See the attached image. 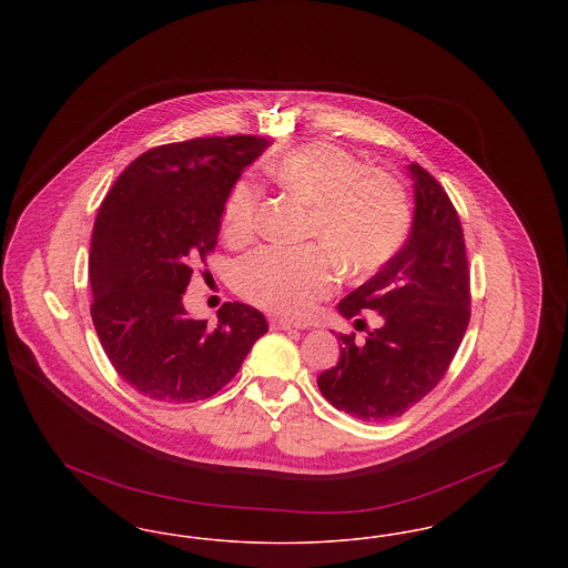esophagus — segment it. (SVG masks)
Instances as JSON below:
<instances>
[{
    "label": "esophagus",
    "instance_id": "1",
    "mask_svg": "<svg viewBox=\"0 0 568 568\" xmlns=\"http://www.w3.org/2000/svg\"><path fill=\"white\" fill-rule=\"evenodd\" d=\"M272 329H294L296 324H292V322H287V320H272L271 322Z\"/></svg>",
    "mask_w": 568,
    "mask_h": 568
}]
</instances>
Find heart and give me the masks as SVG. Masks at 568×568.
Returning <instances> with one entry per match:
<instances>
[{
	"label": "heart",
	"mask_w": 568,
	"mask_h": 568,
	"mask_svg": "<svg viewBox=\"0 0 568 568\" xmlns=\"http://www.w3.org/2000/svg\"><path fill=\"white\" fill-rule=\"evenodd\" d=\"M268 172L311 206L306 234L324 246H264L248 255L239 266V290L246 300L285 317H308L334 290L336 262L352 276H368L405 243L410 225L405 190L349 151L311 142L281 155ZM260 197L255 183H234L221 215L230 241L241 243L255 232Z\"/></svg>",
	"instance_id": "b5f03b06"
}]
</instances>
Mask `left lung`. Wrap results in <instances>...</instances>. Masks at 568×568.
Returning a JSON list of instances; mask_svg holds the SVG:
<instances>
[{
    "label": "left lung",
    "mask_w": 568,
    "mask_h": 568,
    "mask_svg": "<svg viewBox=\"0 0 568 568\" xmlns=\"http://www.w3.org/2000/svg\"><path fill=\"white\" fill-rule=\"evenodd\" d=\"M406 168L415 197L408 239L336 306L345 320L377 311L381 325L364 345L355 334H338L341 357L317 378L329 405L362 422H383L419 403L449 368L470 320L458 213L419 163Z\"/></svg>",
    "instance_id": "left-lung-1"
}]
</instances>
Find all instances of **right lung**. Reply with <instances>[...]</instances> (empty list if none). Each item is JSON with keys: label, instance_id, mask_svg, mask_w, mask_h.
Listing matches in <instances>:
<instances>
[{"label": "right lung", "instance_id": "right-lung-1", "mask_svg": "<svg viewBox=\"0 0 568 568\" xmlns=\"http://www.w3.org/2000/svg\"><path fill=\"white\" fill-rule=\"evenodd\" d=\"M268 146L255 135L163 144L130 163L100 206L91 317L114 371L151 400L213 396L268 332L243 302H225L213 329L183 304L191 266L215 248L227 193Z\"/></svg>", "mask_w": 568, "mask_h": 568}]
</instances>
